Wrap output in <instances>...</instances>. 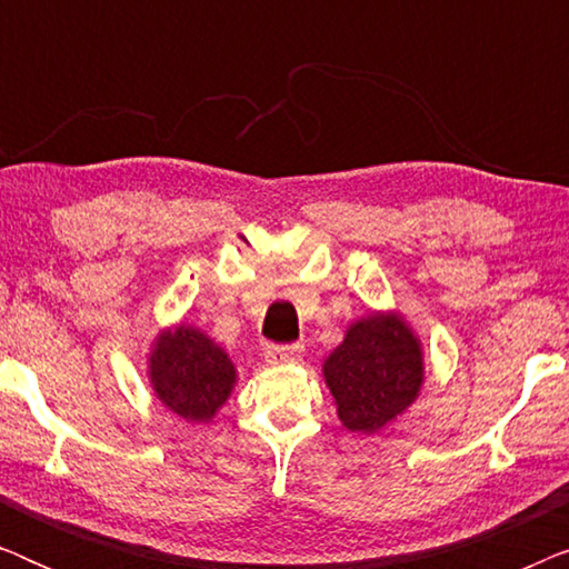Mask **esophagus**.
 <instances>
[{
  "label": "esophagus",
  "mask_w": 569,
  "mask_h": 569,
  "mask_svg": "<svg viewBox=\"0 0 569 569\" xmlns=\"http://www.w3.org/2000/svg\"><path fill=\"white\" fill-rule=\"evenodd\" d=\"M302 355V345H279L267 349V362L269 365H284V362H298Z\"/></svg>",
  "instance_id": "34e87169"
}]
</instances>
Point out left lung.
<instances>
[{
    "label": "left lung",
    "instance_id": "8db88e82",
    "mask_svg": "<svg viewBox=\"0 0 569 569\" xmlns=\"http://www.w3.org/2000/svg\"><path fill=\"white\" fill-rule=\"evenodd\" d=\"M339 419L352 432H376L417 399L422 352L403 321L370 316L349 326L323 365Z\"/></svg>",
    "mask_w": 569,
    "mask_h": 569
}]
</instances>
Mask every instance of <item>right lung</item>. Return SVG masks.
<instances>
[{
    "label": "right lung",
    "instance_id": "right-lung-1",
    "mask_svg": "<svg viewBox=\"0 0 569 569\" xmlns=\"http://www.w3.org/2000/svg\"><path fill=\"white\" fill-rule=\"evenodd\" d=\"M150 378L154 393L170 411L189 422H204L228 401L236 368L212 339L191 326H181L158 337Z\"/></svg>",
    "mask_w": 569,
    "mask_h": 569
}]
</instances>
